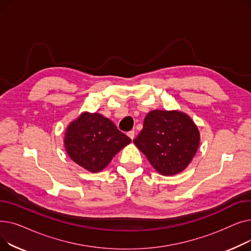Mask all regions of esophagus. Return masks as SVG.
Listing matches in <instances>:
<instances>
[{
	"label": "esophagus",
	"instance_id": "obj_1",
	"mask_svg": "<svg viewBox=\"0 0 251 251\" xmlns=\"http://www.w3.org/2000/svg\"><path fill=\"white\" fill-rule=\"evenodd\" d=\"M127 135H128V137H129L131 140H133L134 135H135L134 130H131V131H129V132H127Z\"/></svg>",
	"mask_w": 251,
	"mask_h": 251
}]
</instances>
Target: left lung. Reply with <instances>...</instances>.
Returning <instances> with one entry per match:
<instances>
[{
	"label": "left lung",
	"mask_w": 251,
	"mask_h": 251,
	"mask_svg": "<svg viewBox=\"0 0 251 251\" xmlns=\"http://www.w3.org/2000/svg\"><path fill=\"white\" fill-rule=\"evenodd\" d=\"M200 130L192 119L178 110H153L133 140L157 173L173 176L183 172L200 147Z\"/></svg>",
	"instance_id": "8db88e82"
}]
</instances>
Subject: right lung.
I'll use <instances>...</instances> for the list:
<instances>
[{
	"instance_id": "add662e5",
	"label": "right lung",
	"mask_w": 251,
	"mask_h": 251,
	"mask_svg": "<svg viewBox=\"0 0 251 251\" xmlns=\"http://www.w3.org/2000/svg\"><path fill=\"white\" fill-rule=\"evenodd\" d=\"M131 139L110 119L83 112L65 131L64 146L71 160L91 173L100 172Z\"/></svg>"
}]
</instances>
